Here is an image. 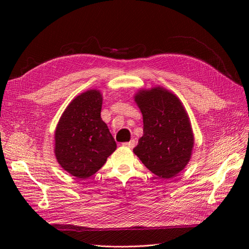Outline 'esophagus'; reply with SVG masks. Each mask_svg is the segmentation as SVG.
<instances>
[{
    "label": "esophagus",
    "instance_id": "esophagus-1",
    "mask_svg": "<svg viewBox=\"0 0 249 249\" xmlns=\"http://www.w3.org/2000/svg\"><path fill=\"white\" fill-rule=\"evenodd\" d=\"M123 145L125 146V147L133 148V147H135V145H136V141H135V140H131V141H129V142H124Z\"/></svg>",
    "mask_w": 249,
    "mask_h": 249
}]
</instances>
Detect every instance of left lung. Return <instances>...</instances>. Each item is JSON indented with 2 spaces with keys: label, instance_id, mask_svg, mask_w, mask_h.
<instances>
[{
  "label": "left lung",
  "instance_id": "left-lung-1",
  "mask_svg": "<svg viewBox=\"0 0 249 249\" xmlns=\"http://www.w3.org/2000/svg\"><path fill=\"white\" fill-rule=\"evenodd\" d=\"M143 116V136L134 148L141 162L161 178L176 177L189 162L193 133L178 97L161 87L135 96Z\"/></svg>",
  "mask_w": 249,
  "mask_h": 249
}]
</instances>
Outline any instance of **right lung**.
Listing matches in <instances>:
<instances>
[{
  "instance_id": "obj_1",
  "label": "right lung",
  "mask_w": 249,
  "mask_h": 249,
  "mask_svg": "<svg viewBox=\"0 0 249 249\" xmlns=\"http://www.w3.org/2000/svg\"><path fill=\"white\" fill-rule=\"evenodd\" d=\"M102 104L99 90H88L67 106L57 125V161L80 179L94 175L116 149V142L101 118Z\"/></svg>"
}]
</instances>
